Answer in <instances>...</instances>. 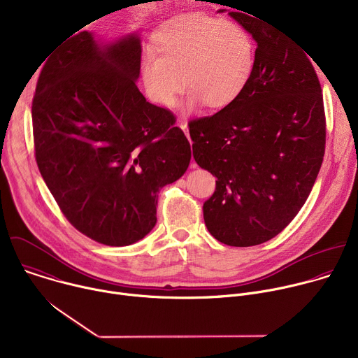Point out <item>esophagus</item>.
<instances>
[{
	"instance_id": "esophagus-1",
	"label": "esophagus",
	"mask_w": 358,
	"mask_h": 358,
	"mask_svg": "<svg viewBox=\"0 0 358 358\" xmlns=\"http://www.w3.org/2000/svg\"><path fill=\"white\" fill-rule=\"evenodd\" d=\"M178 126H180V127H181V130L185 133V136L189 138V133H188V126H187V123H185V122H181V123H178ZM191 166H192V167H195L196 164L192 162V163H191Z\"/></svg>"
}]
</instances>
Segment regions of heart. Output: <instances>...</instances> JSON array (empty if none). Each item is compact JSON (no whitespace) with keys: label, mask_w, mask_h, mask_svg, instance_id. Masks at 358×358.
Masks as SVG:
<instances>
[{"label":"heart","mask_w":358,"mask_h":358,"mask_svg":"<svg viewBox=\"0 0 358 358\" xmlns=\"http://www.w3.org/2000/svg\"><path fill=\"white\" fill-rule=\"evenodd\" d=\"M152 49L141 59V79L148 97L166 108L176 103L184 82L189 106L202 101L224 109L246 89L257 65V45L248 31L201 13L164 21Z\"/></svg>","instance_id":"heart-1"}]
</instances>
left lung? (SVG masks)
I'll list each match as a JSON object with an SVG mask.
<instances>
[{"instance_id": "left-lung-1", "label": "left lung", "mask_w": 358, "mask_h": 358, "mask_svg": "<svg viewBox=\"0 0 358 358\" xmlns=\"http://www.w3.org/2000/svg\"><path fill=\"white\" fill-rule=\"evenodd\" d=\"M229 15L258 43L252 79L234 103L188 127L196 164L217 177L202 206L210 234L253 246L280 234L308 199L324 157L326 115L317 73L289 35L248 11Z\"/></svg>"}]
</instances>
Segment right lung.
I'll list each match as a JSON object with an SVG mask.
<instances>
[{"instance_id":"right-lung-1","label":"right lung","mask_w":358,"mask_h":358,"mask_svg":"<svg viewBox=\"0 0 358 358\" xmlns=\"http://www.w3.org/2000/svg\"><path fill=\"white\" fill-rule=\"evenodd\" d=\"M46 57L32 99L43 181L87 238L109 246L143 239L156 225L159 191L185 173L191 147L173 112L134 83L140 39L100 46L76 31Z\"/></svg>"}]
</instances>
